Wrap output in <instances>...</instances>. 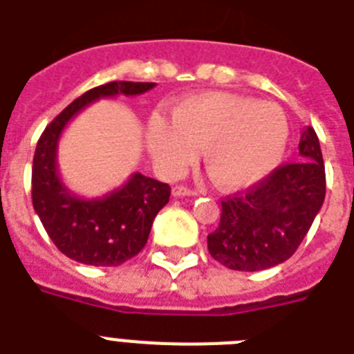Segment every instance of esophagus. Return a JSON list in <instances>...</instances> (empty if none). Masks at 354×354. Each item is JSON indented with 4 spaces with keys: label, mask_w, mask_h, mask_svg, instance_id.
<instances>
[{
    "label": "esophagus",
    "mask_w": 354,
    "mask_h": 354,
    "mask_svg": "<svg viewBox=\"0 0 354 354\" xmlns=\"http://www.w3.org/2000/svg\"><path fill=\"white\" fill-rule=\"evenodd\" d=\"M171 194H174V197H195L198 192L197 189L184 188V186H175V188L171 189Z\"/></svg>",
    "instance_id": "esophagus-1"
}]
</instances>
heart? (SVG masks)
Here are the masks:
<instances>
[{
	"mask_svg": "<svg viewBox=\"0 0 354 354\" xmlns=\"http://www.w3.org/2000/svg\"><path fill=\"white\" fill-rule=\"evenodd\" d=\"M288 139L279 104L227 92L189 95L175 104L171 122L153 118L146 127L148 151L165 174H180L203 150L209 179L223 189L248 188L270 175Z\"/></svg>",
	"mask_w": 354,
	"mask_h": 354,
	"instance_id": "heart-1",
	"label": "heart"
}]
</instances>
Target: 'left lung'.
I'll list each match as a JSON object with an SVG mask.
<instances>
[{"instance_id": "1", "label": "left lung", "mask_w": 354, "mask_h": 354, "mask_svg": "<svg viewBox=\"0 0 354 354\" xmlns=\"http://www.w3.org/2000/svg\"><path fill=\"white\" fill-rule=\"evenodd\" d=\"M299 153L300 160L221 203V223L208 235L215 261L235 271H262L297 251L326 197L322 150L311 127L300 133Z\"/></svg>"}]
</instances>
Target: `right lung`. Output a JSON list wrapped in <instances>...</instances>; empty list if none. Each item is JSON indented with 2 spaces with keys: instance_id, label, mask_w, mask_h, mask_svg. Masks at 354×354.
Returning a JSON list of instances; mask_svg holds the SVG:
<instances>
[{
  "instance_id": "right-lung-1",
  "label": "right lung",
  "mask_w": 354,
  "mask_h": 354,
  "mask_svg": "<svg viewBox=\"0 0 354 354\" xmlns=\"http://www.w3.org/2000/svg\"><path fill=\"white\" fill-rule=\"evenodd\" d=\"M156 83L112 81L70 103L41 133L32 165V204L57 250L81 264L110 268L130 261L145 248L157 213L170 201V186L136 174L103 197L70 192L57 170L63 130L90 103L118 95H141Z\"/></svg>"
}]
</instances>
